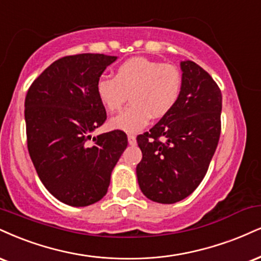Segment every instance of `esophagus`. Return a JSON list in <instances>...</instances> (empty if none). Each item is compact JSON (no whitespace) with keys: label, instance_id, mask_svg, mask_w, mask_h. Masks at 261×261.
Segmentation results:
<instances>
[{"label":"esophagus","instance_id":"obj_1","mask_svg":"<svg viewBox=\"0 0 261 261\" xmlns=\"http://www.w3.org/2000/svg\"><path fill=\"white\" fill-rule=\"evenodd\" d=\"M127 140H128V143H130L131 146L136 144V136H135V135H127Z\"/></svg>","mask_w":261,"mask_h":261}]
</instances>
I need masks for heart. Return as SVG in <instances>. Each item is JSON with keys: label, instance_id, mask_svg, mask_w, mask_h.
Instances as JSON below:
<instances>
[{"label": "heart", "instance_id": "heart-1", "mask_svg": "<svg viewBox=\"0 0 261 261\" xmlns=\"http://www.w3.org/2000/svg\"><path fill=\"white\" fill-rule=\"evenodd\" d=\"M182 73L177 67L134 57L115 69L114 77L100 76L96 83L99 102L109 112H124L112 118V127L134 134L148 124L150 118H163L176 106L182 91Z\"/></svg>", "mask_w": 261, "mask_h": 261}]
</instances>
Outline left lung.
<instances>
[{
	"label": "left lung",
	"mask_w": 261,
	"mask_h": 261,
	"mask_svg": "<svg viewBox=\"0 0 261 261\" xmlns=\"http://www.w3.org/2000/svg\"><path fill=\"white\" fill-rule=\"evenodd\" d=\"M182 91L176 106L137 136L142 161L141 191L162 204L180 202L199 186L221 133L222 96L213 77L192 61L181 62Z\"/></svg>",
	"instance_id": "1"
}]
</instances>
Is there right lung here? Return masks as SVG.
<instances>
[{"instance_id": "right-lung-1", "label": "right lung", "mask_w": 261, "mask_h": 261, "mask_svg": "<svg viewBox=\"0 0 261 261\" xmlns=\"http://www.w3.org/2000/svg\"><path fill=\"white\" fill-rule=\"evenodd\" d=\"M115 56L81 53L53 62L25 97L28 149L48 192L71 206L98 202L127 147L124 131L92 137L107 119L96 83Z\"/></svg>"}]
</instances>
